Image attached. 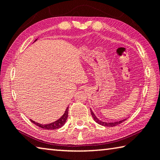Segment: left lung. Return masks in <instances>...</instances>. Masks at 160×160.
<instances>
[{
	"mask_svg": "<svg viewBox=\"0 0 160 160\" xmlns=\"http://www.w3.org/2000/svg\"><path fill=\"white\" fill-rule=\"evenodd\" d=\"M90 112H91V115H92V118L94 119V120H95L98 124H99V125L105 126V127H115V126L120 125V123L123 122L126 120V119H125V120H120V121H118V122H102V121H100V120H98V119L97 118V117L94 115V113H93V112L92 111V110H91V109H90Z\"/></svg>",
	"mask_w": 160,
	"mask_h": 160,
	"instance_id": "8db88e82",
	"label": "left lung"
}]
</instances>
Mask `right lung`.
Instances as JSON below:
<instances>
[{
  "instance_id": "obj_1",
  "label": "right lung",
  "mask_w": 160,
  "mask_h": 160,
  "mask_svg": "<svg viewBox=\"0 0 160 160\" xmlns=\"http://www.w3.org/2000/svg\"><path fill=\"white\" fill-rule=\"evenodd\" d=\"M68 108H69L68 107L64 113V115H63L59 120L54 122L47 124V125H41V124L35 122V121L32 120H30V121H31L33 124H35V125H36L37 126H38L42 129H45V130H56V129H59L65 125V122L67 120L68 116Z\"/></svg>"
}]
</instances>
